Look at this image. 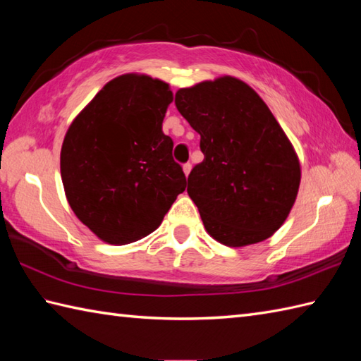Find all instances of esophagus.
Wrapping results in <instances>:
<instances>
[{
	"label": "esophagus",
	"mask_w": 361,
	"mask_h": 361,
	"mask_svg": "<svg viewBox=\"0 0 361 361\" xmlns=\"http://www.w3.org/2000/svg\"><path fill=\"white\" fill-rule=\"evenodd\" d=\"M190 169H192V164H190V163H186L185 166H183V172H185L186 176L190 173Z\"/></svg>",
	"instance_id": "obj_1"
}]
</instances>
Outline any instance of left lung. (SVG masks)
<instances>
[{
    "instance_id": "obj_1",
    "label": "left lung",
    "mask_w": 361,
    "mask_h": 361,
    "mask_svg": "<svg viewBox=\"0 0 361 361\" xmlns=\"http://www.w3.org/2000/svg\"><path fill=\"white\" fill-rule=\"evenodd\" d=\"M175 105L200 135L204 159L188 176V194L206 231L233 248L271 237L293 208L301 164L262 97L221 75L180 88Z\"/></svg>"
}]
</instances>
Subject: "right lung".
<instances>
[{
    "label": "right lung",
    "instance_id": "obj_1",
    "mask_svg": "<svg viewBox=\"0 0 361 361\" xmlns=\"http://www.w3.org/2000/svg\"><path fill=\"white\" fill-rule=\"evenodd\" d=\"M169 83L128 73L105 83L71 122L60 152L66 200L99 239L126 245L161 225L186 189L163 119Z\"/></svg>",
    "mask_w": 361,
    "mask_h": 361
}]
</instances>
